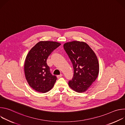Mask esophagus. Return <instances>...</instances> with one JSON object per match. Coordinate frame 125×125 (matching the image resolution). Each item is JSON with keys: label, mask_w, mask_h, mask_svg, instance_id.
Masks as SVG:
<instances>
[{"label": "esophagus", "mask_w": 125, "mask_h": 125, "mask_svg": "<svg viewBox=\"0 0 125 125\" xmlns=\"http://www.w3.org/2000/svg\"><path fill=\"white\" fill-rule=\"evenodd\" d=\"M62 77V74H60V75H57V78H58V79H59V78H61V77Z\"/></svg>", "instance_id": "34e87169"}]
</instances>
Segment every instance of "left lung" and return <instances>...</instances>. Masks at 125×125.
Masks as SVG:
<instances>
[{
    "mask_svg": "<svg viewBox=\"0 0 125 125\" xmlns=\"http://www.w3.org/2000/svg\"><path fill=\"white\" fill-rule=\"evenodd\" d=\"M63 46L74 68L73 78L69 82V85L77 93L85 92L99 74V63L95 53L83 42H68Z\"/></svg>",
    "mask_w": 125,
    "mask_h": 125,
    "instance_id": "1",
    "label": "left lung"
}]
</instances>
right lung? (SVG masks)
<instances>
[{"label":"right lung","instance_id":"1","mask_svg":"<svg viewBox=\"0 0 125 125\" xmlns=\"http://www.w3.org/2000/svg\"><path fill=\"white\" fill-rule=\"evenodd\" d=\"M60 45L56 42L41 41L28 53L24 65L25 77L35 91L45 93L54 86L57 78L50 73L46 60L51 53Z\"/></svg>","mask_w":125,"mask_h":125}]
</instances>
